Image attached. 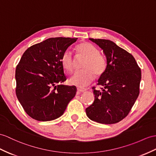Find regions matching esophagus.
<instances>
[{
	"instance_id": "34e87169",
	"label": "esophagus",
	"mask_w": 156,
	"mask_h": 156,
	"mask_svg": "<svg viewBox=\"0 0 156 156\" xmlns=\"http://www.w3.org/2000/svg\"><path fill=\"white\" fill-rule=\"evenodd\" d=\"M86 90H87L86 89H82V88H80V87H78V88H77V92L79 93H83V92H85V91H86Z\"/></svg>"
}]
</instances>
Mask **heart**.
I'll use <instances>...</instances> for the list:
<instances>
[{"instance_id": "obj_1", "label": "heart", "mask_w": 156, "mask_h": 156, "mask_svg": "<svg viewBox=\"0 0 156 156\" xmlns=\"http://www.w3.org/2000/svg\"><path fill=\"white\" fill-rule=\"evenodd\" d=\"M75 50L79 55L86 58L83 65L84 69L76 71L70 77L69 82L73 85L84 87L89 85L94 80L95 74L99 76L104 73L107 66V60L100 54L97 47L89 42L78 44ZM61 63L66 71H73L74 59L70 51L66 50L63 53L61 58Z\"/></svg>"}]
</instances>
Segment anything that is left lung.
<instances>
[{
	"label": "left lung",
	"instance_id": "obj_1",
	"mask_svg": "<svg viewBox=\"0 0 156 156\" xmlns=\"http://www.w3.org/2000/svg\"><path fill=\"white\" fill-rule=\"evenodd\" d=\"M89 40L102 49L107 66L98 80L102 90L93 87L94 101L86 108L87 116L98 123L115 124L128 115L137 99L141 70L134 57L113 41Z\"/></svg>",
	"mask_w": 156,
	"mask_h": 156
}]
</instances>
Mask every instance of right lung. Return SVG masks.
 Listing matches in <instances>:
<instances>
[{"mask_svg": "<svg viewBox=\"0 0 156 156\" xmlns=\"http://www.w3.org/2000/svg\"><path fill=\"white\" fill-rule=\"evenodd\" d=\"M77 38L51 37L28 48L16 69V94L28 115L38 121L60 117L77 92L66 80L61 63L63 54Z\"/></svg>", "mask_w": 156, "mask_h": 156, "instance_id": "right-lung-1", "label": "right lung"}]
</instances>
